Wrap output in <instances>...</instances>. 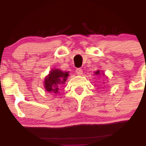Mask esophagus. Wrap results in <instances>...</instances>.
Instances as JSON below:
<instances>
[{"label": "esophagus", "instance_id": "1", "mask_svg": "<svg viewBox=\"0 0 146 146\" xmlns=\"http://www.w3.org/2000/svg\"><path fill=\"white\" fill-rule=\"evenodd\" d=\"M76 73L77 75L81 76V75H82V70L81 68H77L76 70Z\"/></svg>", "mask_w": 146, "mask_h": 146}]
</instances>
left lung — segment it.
I'll return each mask as SVG.
<instances>
[{"instance_id": "left-lung-1", "label": "left lung", "mask_w": 146, "mask_h": 146, "mask_svg": "<svg viewBox=\"0 0 146 146\" xmlns=\"http://www.w3.org/2000/svg\"><path fill=\"white\" fill-rule=\"evenodd\" d=\"M102 72V70H98L97 71L95 72V75H96V76H100L101 74H102V76H104V73H103L102 74L101 73Z\"/></svg>"}]
</instances>
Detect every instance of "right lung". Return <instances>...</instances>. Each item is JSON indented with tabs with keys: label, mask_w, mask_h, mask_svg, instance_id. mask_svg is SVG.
<instances>
[{
	"label": "right lung",
	"mask_w": 146,
	"mask_h": 146,
	"mask_svg": "<svg viewBox=\"0 0 146 146\" xmlns=\"http://www.w3.org/2000/svg\"><path fill=\"white\" fill-rule=\"evenodd\" d=\"M68 76V71L64 72L58 68H53L44 78V87L46 91L56 95L60 88L66 83Z\"/></svg>",
	"instance_id": "right-lung-1"
}]
</instances>
